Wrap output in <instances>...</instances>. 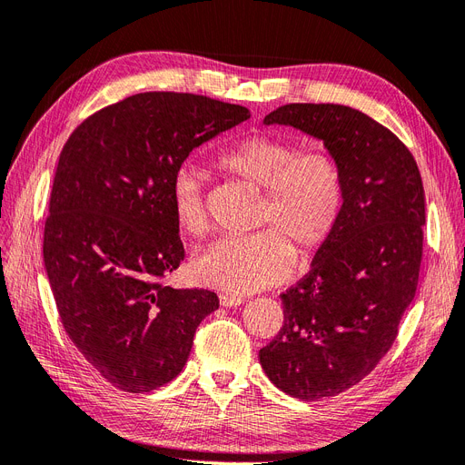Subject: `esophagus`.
I'll use <instances>...</instances> for the list:
<instances>
[{
	"mask_svg": "<svg viewBox=\"0 0 465 465\" xmlns=\"http://www.w3.org/2000/svg\"><path fill=\"white\" fill-rule=\"evenodd\" d=\"M244 300L240 295H229V293H219V303L223 307H238Z\"/></svg>",
	"mask_w": 465,
	"mask_h": 465,
	"instance_id": "obj_1",
	"label": "esophagus"
}]
</instances>
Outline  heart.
<instances>
[{"label": "heart", "instance_id": "b5f03b06", "mask_svg": "<svg viewBox=\"0 0 465 465\" xmlns=\"http://www.w3.org/2000/svg\"><path fill=\"white\" fill-rule=\"evenodd\" d=\"M215 165L263 189L259 227L246 236L221 238L193 263L194 281L231 293H252L282 282L293 265L319 253L338 229L345 206L341 162L324 148H305L288 137L252 134L227 146ZM170 208L181 232L200 238L208 231L202 181L181 170L172 183Z\"/></svg>", "mask_w": 465, "mask_h": 465}]
</instances>
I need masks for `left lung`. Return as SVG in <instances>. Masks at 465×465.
<instances>
[{
    "mask_svg": "<svg viewBox=\"0 0 465 465\" xmlns=\"http://www.w3.org/2000/svg\"><path fill=\"white\" fill-rule=\"evenodd\" d=\"M265 124L324 141L345 173L338 229L282 297L284 324L259 351L284 393L319 401L366 378L397 340L423 255L425 196L418 163L385 125L345 104L290 103Z\"/></svg>",
    "mask_w": 465,
    "mask_h": 465,
    "instance_id": "1",
    "label": "left lung"
}]
</instances>
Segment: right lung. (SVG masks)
Wrapping results in <instances>:
<instances>
[{
	"label": "right lung",
	"mask_w": 465,
	"mask_h": 465,
	"mask_svg": "<svg viewBox=\"0 0 465 465\" xmlns=\"http://www.w3.org/2000/svg\"><path fill=\"white\" fill-rule=\"evenodd\" d=\"M248 118L240 104L148 91L97 110L63 146L44 263L68 338L122 391L170 383L219 307L215 292L163 282L184 259L170 193L193 148Z\"/></svg>",
	"instance_id": "1"
}]
</instances>
